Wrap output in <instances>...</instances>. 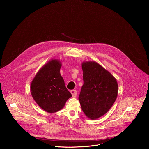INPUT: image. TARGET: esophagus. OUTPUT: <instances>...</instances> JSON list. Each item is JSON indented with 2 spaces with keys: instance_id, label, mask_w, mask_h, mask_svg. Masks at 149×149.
Instances as JSON below:
<instances>
[{
  "instance_id": "esophagus-1",
  "label": "esophagus",
  "mask_w": 149,
  "mask_h": 149,
  "mask_svg": "<svg viewBox=\"0 0 149 149\" xmlns=\"http://www.w3.org/2000/svg\"><path fill=\"white\" fill-rule=\"evenodd\" d=\"M70 93H71V94H72V96L73 97H76V95H77V91H76V90H71L70 91Z\"/></svg>"
}]
</instances>
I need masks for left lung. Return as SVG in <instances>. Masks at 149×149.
<instances>
[{
  "label": "left lung",
  "instance_id": "left-lung-1",
  "mask_svg": "<svg viewBox=\"0 0 149 149\" xmlns=\"http://www.w3.org/2000/svg\"><path fill=\"white\" fill-rule=\"evenodd\" d=\"M84 84L79 100L90 119H97L109 110L118 96V85L113 76L95 61L82 63Z\"/></svg>",
  "mask_w": 149,
  "mask_h": 149
}]
</instances>
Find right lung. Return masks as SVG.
Returning <instances> with one entry per match:
<instances>
[{"label": "right lung", "mask_w": 149, "mask_h": 149, "mask_svg": "<svg viewBox=\"0 0 149 149\" xmlns=\"http://www.w3.org/2000/svg\"><path fill=\"white\" fill-rule=\"evenodd\" d=\"M62 64L58 59H52L38 70L30 85L31 94L44 111L54 113L64 108L72 97L60 74Z\"/></svg>", "instance_id": "add662e5"}]
</instances>
